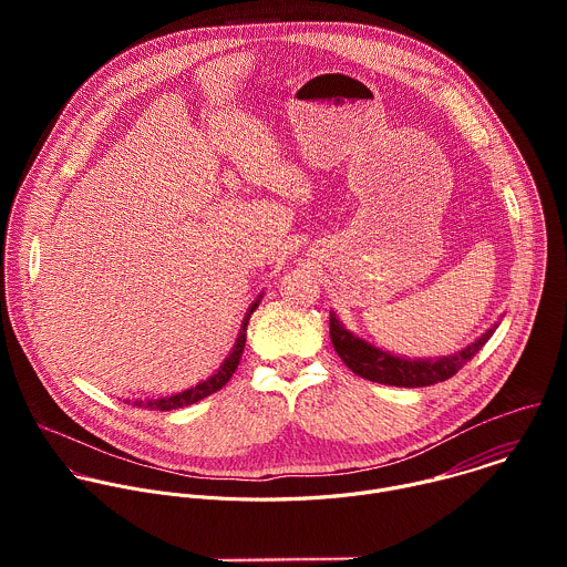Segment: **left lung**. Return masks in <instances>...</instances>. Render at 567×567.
<instances>
[{"label":"left lung","mask_w":567,"mask_h":567,"mask_svg":"<svg viewBox=\"0 0 567 567\" xmlns=\"http://www.w3.org/2000/svg\"><path fill=\"white\" fill-rule=\"evenodd\" d=\"M492 334L494 330H487L475 343L466 346L464 350L451 357L401 359L354 337L350 330L343 328V322L337 318V313H330L332 346L337 354L343 359V363L363 379L385 383V385H396V388H424V385H433L451 379L462 365H466L482 350V346L492 339Z\"/></svg>","instance_id":"obj_1"}]
</instances>
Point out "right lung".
Instances as JSON below:
<instances>
[{
    "label": "right lung",
    "instance_id": "add662e5",
    "mask_svg": "<svg viewBox=\"0 0 567 567\" xmlns=\"http://www.w3.org/2000/svg\"><path fill=\"white\" fill-rule=\"evenodd\" d=\"M258 302H260V300H256V302L249 307V311H247L245 320H241V330H239V337H237V341H235V346H233V352L226 357V361L219 365V370H217L213 377H208L206 381L197 383L195 388H188V390H184V392H179V394H173V396L147 399V401H138V399H136V401H132L134 406H136V409H150V411H173V409H184V406H190V403H195V401H199V399H204V396H208V394L217 392L221 385H226V383H228V379L233 377V372H235V370H237V365H239L241 352H245V343H247V326H249V318H251V313L256 311Z\"/></svg>",
    "mask_w": 567,
    "mask_h": 567
}]
</instances>
